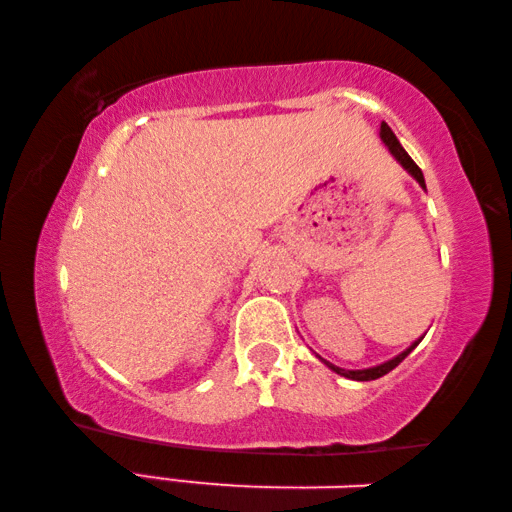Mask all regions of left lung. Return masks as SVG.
Segmentation results:
<instances>
[{
	"label": "left lung",
	"instance_id": "left-lung-1",
	"mask_svg": "<svg viewBox=\"0 0 512 512\" xmlns=\"http://www.w3.org/2000/svg\"><path fill=\"white\" fill-rule=\"evenodd\" d=\"M379 137H381V142H384V146L388 151H391V155L393 158L402 164V169L409 173V176L415 180V183H418L424 192H427V185H424V176H422V171H420V167L418 164H415L413 160H411V155L406 153L404 149H402V144H400V140H397L395 137V133L391 131V126L386 124V121H381V128H379ZM424 339V334L420 336L418 341H413L409 348H406L404 352H400V354H395L393 359H388V361H384V363H377V366H370V368H361V370H345V368H339V366H334V363H329V361H325L323 357H318L320 361L325 363V366L332 370V372H336V375H341V377H345V379H354V381H372V379H379V377H384V375H388V372H391L393 368H397L400 366V363L409 357V354L418 348V343Z\"/></svg>",
	"mask_w": 512,
	"mask_h": 512
}]
</instances>
